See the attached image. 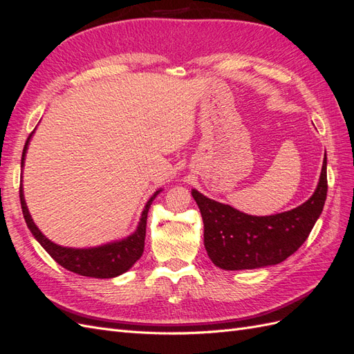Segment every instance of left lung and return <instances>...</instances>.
<instances>
[{"mask_svg":"<svg viewBox=\"0 0 354 354\" xmlns=\"http://www.w3.org/2000/svg\"><path fill=\"white\" fill-rule=\"evenodd\" d=\"M328 192L326 153L315 194L303 205L274 216L255 217L192 190L203 220V245L224 270L279 264L304 243L322 214Z\"/></svg>","mask_w":354,"mask_h":354,"instance_id":"obj_1","label":"left lung"}]
</instances>
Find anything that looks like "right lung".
<instances>
[{
	"mask_svg": "<svg viewBox=\"0 0 354 354\" xmlns=\"http://www.w3.org/2000/svg\"><path fill=\"white\" fill-rule=\"evenodd\" d=\"M32 134H34V131L29 134L24 147L22 167L25 162V155H26L28 145ZM159 192L160 190L155 192L153 196L147 201L146 207L142 212L140 223H138V227L133 234H130V236L122 241L95 246V248H84V250L66 248V246H60L57 243H53L51 241H48L44 234L39 232V229L35 226L34 220L30 217L26 202H25L22 185H20L19 196H20V203H22L24 217L29 230L32 232V234H34V238L41 243L42 248L51 255V259H55V261H57L62 267H65V269L77 274L99 277V279H111V277L125 273L142 257L145 250L147 212Z\"/></svg>",
	"mask_w": 354,
	"mask_h": 354,
	"instance_id": "1",
	"label": "right lung"
}]
</instances>
